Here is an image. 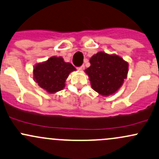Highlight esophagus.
<instances>
[{
	"label": "esophagus",
	"instance_id": "obj_1",
	"mask_svg": "<svg viewBox=\"0 0 159 159\" xmlns=\"http://www.w3.org/2000/svg\"><path fill=\"white\" fill-rule=\"evenodd\" d=\"M77 69H78V71H83V70L84 69V66H81L80 67H78V68H77Z\"/></svg>",
	"mask_w": 159,
	"mask_h": 159
}]
</instances>
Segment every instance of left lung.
Here are the masks:
<instances>
[{
    "instance_id": "left-lung-1",
    "label": "left lung",
    "mask_w": 159,
    "mask_h": 159,
    "mask_svg": "<svg viewBox=\"0 0 159 159\" xmlns=\"http://www.w3.org/2000/svg\"><path fill=\"white\" fill-rule=\"evenodd\" d=\"M85 70L95 91L103 96L115 93L123 84L128 72V63L120 56L100 52L90 59Z\"/></svg>"
}]
</instances>
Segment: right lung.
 I'll list each match as a JSON object with an SVG mask.
<instances>
[{
	"label": "right lung",
	"mask_w": 159,
	"mask_h": 159,
	"mask_svg": "<svg viewBox=\"0 0 159 159\" xmlns=\"http://www.w3.org/2000/svg\"><path fill=\"white\" fill-rule=\"evenodd\" d=\"M75 70L71 63L65 62L61 57L52 56L46 62L36 65L33 75L39 87L49 93H55L63 89L68 75Z\"/></svg>",
	"instance_id": "1"
}]
</instances>
